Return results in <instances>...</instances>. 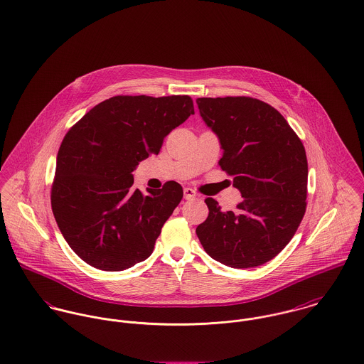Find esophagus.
I'll use <instances>...</instances> for the list:
<instances>
[{"label": "esophagus", "mask_w": 364, "mask_h": 364, "mask_svg": "<svg viewBox=\"0 0 364 364\" xmlns=\"http://www.w3.org/2000/svg\"><path fill=\"white\" fill-rule=\"evenodd\" d=\"M183 193H185V198H186V200H193V198L198 196V193H196L193 189H191V188H185V189H183Z\"/></svg>", "instance_id": "34e87169"}]
</instances>
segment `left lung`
Wrapping results in <instances>:
<instances>
[{
    "mask_svg": "<svg viewBox=\"0 0 364 364\" xmlns=\"http://www.w3.org/2000/svg\"><path fill=\"white\" fill-rule=\"evenodd\" d=\"M196 102L224 150L218 164L243 198L235 211H221L205 198L208 217L196 228L198 240L210 257L232 268L264 264L289 243L304 215V146L264 101L242 96Z\"/></svg>",
    "mask_w": 364,
    "mask_h": 364,
    "instance_id": "8db88e82",
    "label": "left lung"
}]
</instances>
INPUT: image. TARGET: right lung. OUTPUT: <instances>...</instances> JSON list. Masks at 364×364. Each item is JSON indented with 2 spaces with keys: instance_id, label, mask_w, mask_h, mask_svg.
Instances as JSON below:
<instances>
[{
  "instance_id": "add662e5",
  "label": "right lung",
  "mask_w": 364,
  "mask_h": 364,
  "mask_svg": "<svg viewBox=\"0 0 364 364\" xmlns=\"http://www.w3.org/2000/svg\"><path fill=\"white\" fill-rule=\"evenodd\" d=\"M195 114L189 96H115L93 107L65 134L57 156L51 207L69 247L87 264L122 271L146 260L183 198L133 189V169L159 154L164 137Z\"/></svg>"
}]
</instances>
